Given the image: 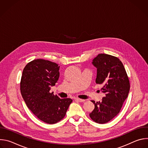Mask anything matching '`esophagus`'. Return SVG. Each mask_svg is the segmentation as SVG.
Masks as SVG:
<instances>
[{"instance_id": "34e87169", "label": "esophagus", "mask_w": 148, "mask_h": 148, "mask_svg": "<svg viewBox=\"0 0 148 148\" xmlns=\"http://www.w3.org/2000/svg\"><path fill=\"white\" fill-rule=\"evenodd\" d=\"M75 100L77 101H78V102H84V101H85V99H80V98H75Z\"/></svg>"}]
</instances>
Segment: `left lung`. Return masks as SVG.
Here are the masks:
<instances>
[{
  "instance_id": "left-lung-1",
  "label": "left lung",
  "mask_w": 148,
  "mask_h": 148,
  "mask_svg": "<svg viewBox=\"0 0 148 148\" xmlns=\"http://www.w3.org/2000/svg\"><path fill=\"white\" fill-rule=\"evenodd\" d=\"M97 69L95 82L102 84L105 96L99 102L91 101L95 108L90 114L92 120L105 123L119 112L123 102L128 97L130 84L128 77L120 60L113 56L99 54L92 60Z\"/></svg>"
}]
</instances>
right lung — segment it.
<instances>
[{
  "instance_id": "1",
  "label": "right lung",
  "mask_w": 148,
  "mask_h": 148,
  "mask_svg": "<svg viewBox=\"0 0 148 148\" xmlns=\"http://www.w3.org/2000/svg\"><path fill=\"white\" fill-rule=\"evenodd\" d=\"M60 66L43 59L34 60L25 66L20 81V91L29 109L41 121L56 123L66 115L71 98L60 99L51 87L59 76Z\"/></svg>"
}]
</instances>
